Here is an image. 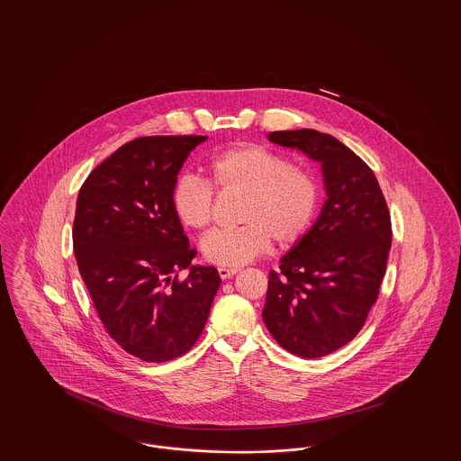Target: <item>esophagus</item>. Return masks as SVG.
<instances>
[{
    "label": "esophagus",
    "instance_id": "1",
    "mask_svg": "<svg viewBox=\"0 0 461 461\" xmlns=\"http://www.w3.org/2000/svg\"><path fill=\"white\" fill-rule=\"evenodd\" d=\"M218 273H220V276L222 280H228V278H231L233 275H237V269H235V267H218Z\"/></svg>",
    "mask_w": 461,
    "mask_h": 461
}]
</instances>
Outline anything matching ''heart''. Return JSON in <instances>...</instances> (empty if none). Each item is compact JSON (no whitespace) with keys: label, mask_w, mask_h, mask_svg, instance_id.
I'll return each mask as SVG.
<instances>
[{"label":"heart","mask_w":461,"mask_h":461,"mask_svg":"<svg viewBox=\"0 0 461 461\" xmlns=\"http://www.w3.org/2000/svg\"><path fill=\"white\" fill-rule=\"evenodd\" d=\"M209 183L221 192H239V221L233 230H216L200 243L205 261L237 267L252 261L273 239L278 245L299 240L314 220L320 181L312 171L263 145H241L214 155ZM212 188L197 176H181L173 188V209L186 228L203 230L212 220Z\"/></svg>","instance_id":"obj_1"}]
</instances>
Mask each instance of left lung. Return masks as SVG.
<instances>
[{
  "label": "left lung",
  "instance_id": "left-lung-1",
  "mask_svg": "<svg viewBox=\"0 0 461 461\" xmlns=\"http://www.w3.org/2000/svg\"><path fill=\"white\" fill-rule=\"evenodd\" d=\"M271 143L321 164L327 200L306 235L269 273L264 325L301 357L340 349L363 329L385 275L391 216L372 169L337 138L314 131H273Z\"/></svg>",
  "mask_w": 461,
  "mask_h": 461
}]
</instances>
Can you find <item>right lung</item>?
I'll return each instance as SVG.
<instances>
[{"mask_svg":"<svg viewBox=\"0 0 461 461\" xmlns=\"http://www.w3.org/2000/svg\"><path fill=\"white\" fill-rule=\"evenodd\" d=\"M207 136H145L117 149L83 183L74 254L110 337L132 356L164 363L197 342L221 278L195 266L173 209V188ZM189 269L185 283L172 276Z\"/></svg>","mask_w":461,"mask_h":461,"instance_id":"obj_1","label":"right lung"}]
</instances>
